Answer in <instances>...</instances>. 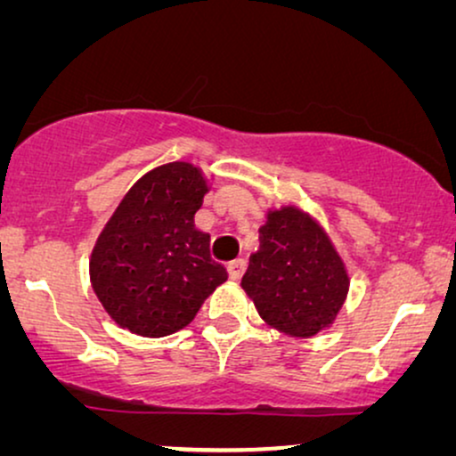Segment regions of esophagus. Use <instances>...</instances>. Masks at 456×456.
<instances>
[{
	"instance_id": "1",
	"label": "esophagus",
	"mask_w": 456,
	"mask_h": 456,
	"mask_svg": "<svg viewBox=\"0 0 456 456\" xmlns=\"http://www.w3.org/2000/svg\"><path fill=\"white\" fill-rule=\"evenodd\" d=\"M245 266H247V262H245V260H237V262H232V264H230V268H228V273H230V279H232V281H239L240 277H243V273H245Z\"/></svg>"
}]
</instances>
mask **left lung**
<instances>
[{
  "label": "left lung",
  "mask_w": 456,
  "mask_h": 456,
  "mask_svg": "<svg viewBox=\"0 0 456 456\" xmlns=\"http://www.w3.org/2000/svg\"><path fill=\"white\" fill-rule=\"evenodd\" d=\"M260 232L240 288L262 322L291 338L331 328L351 279L325 228L297 205H283L266 211Z\"/></svg>",
  "instance_id": "1"
}]
</instances>
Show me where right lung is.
<instances>
[{"label": "right lung", "instance_id": "add662e5", "mask_svg": "<svg viewBox=\"0 0 456 456\" xmlns=\"http://www.w3.org/2000/svg\"><path fill=\"white\" fill-rule=\"evenodd\" d=\"M211 185L199 167L151 168L122 199L93 247L91 285L122 330L162 338L183 330L228 279L194 216Z\"/></svg>", "mask_w": 456, "mask_h": 456}]
</instances>
